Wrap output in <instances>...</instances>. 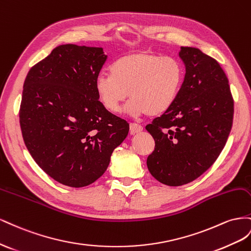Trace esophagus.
<instances>
[{
	"mask_svg": "<svg viewBox=\"0 0 251 251\" xmlns=\"http://www.w3.org/2000/svg\"><path fill=\"white\" fill-rule=\"evenodd\" d=\"M129 128H130V132L132 134H135V133H139L143 130V126L138 124V123H130L129 125Z\"/></svg>",
	"mask_w": 251,
	"mask_h": 251,
	"instance_id": "esophagus-1",
	"label": "esophagus"
}]
</instances>
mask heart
I'll list each match as a JSON object with an SVG mask.
<instances>
[{
  "label": "heart",
  "instance_id": "1",
  "mask_svg": "<svg viewBox=\"0 0 251 251\" xmlns=\"http://www.w3.org/2000/svg\"><path fill=\"white\" fill-rule=\"evenodd\" d=\"M184 71L177 60L148 51L120 56L110 66V75L97 76L96 89L103 105L111 112L121 110L128 98L132 114L159 116L176 102Z\"/></svg>",
  "mask_w": 251,
  "mask_h": 251
}]
</instances>
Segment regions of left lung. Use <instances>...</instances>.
<instances>
[{
	"label": "left lung",
	"mask_w": 251,
	"mask_h": 251,
	"mask_svg": "<svg viewBox=\"0 0 251 251\" xmlns=\"http://www.w3.org/2000/svg\"><path fill=\"white\" fill-rule=\"evenodd\" d=\"M186 75L176 102L146 126L155 146L147 167L168 186L188 184L217 161L233 121L228 78L216 59L193 47H181Z\"/></svg>",
	"instance_id": "obj_1"
}]
</instances>
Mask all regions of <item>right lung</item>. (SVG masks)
I'll list each match as a JSON object with an SVG mask.
<instances>
[{
    "label": "right lung",
    "mask_w": 251,
    "mask_h": 251,
    "mask_svg": "<svg viewBox=\"0 0 251 251\" xmlns=\"http://www.w3.org/2000/svg\"><path fill=\"white\" fill-rule=\"evenodd\" d=\"M103 48L60 45L28 71L19 110L28 151L53 180L84 187L107 169L129 124L99 101Z\"/></svg>",
    "instance_id": "right-lung-1"
}]
</instances>
